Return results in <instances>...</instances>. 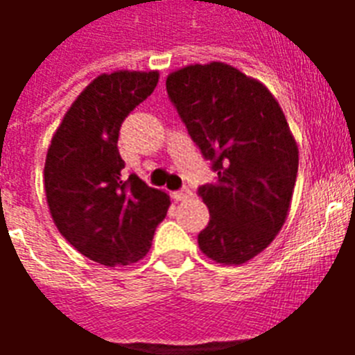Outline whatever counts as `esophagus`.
<instances>
[{
  "mask_svg": "<svg viewBox=\"0 0 355 355\" xmlns=\"http://www.w3.org/2000/svg\"><path fill=\"white\" fill-rule=\"evenodd\" d=\"M173 197H175V199H177V200L191 199V197H193V191L184 186V188H180V189H178V191H175V193H173Z\"/></svg>",
  "mask_w": 355,
  "mask_h": 355,
  "instance_id": "obj_1",
  "label": "esophagus"
}]
</instances>
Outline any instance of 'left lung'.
I'll return each instance as SVG.
<instances>
[{
  "mask_svg": "<svg viewBox=\"0 0 355 355\" xmlns=\"http://www.w3.org/2000/svg\"><path fill=\"white\" fill-rule=\"evenodd\" d=\"M167 96L211 169L197 193L210 210L199 247L217 263L241 265L270 245L286 223L298 147L272 94L223 62L171 73Z\"/></svg>",
  "mask_w": 355,
  "mask_h": 355,
  "instance_id": "obj_1",
  "label": "left lung"
}]
</instances>
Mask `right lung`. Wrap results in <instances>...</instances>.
Listing matches in <instances>:
<instances>
[{
	"instance_id": "add662e5",
	"label": "right lung",
	"mask_w": 355,
	"mask_h": 355,
	"mask_svg": "<svg viewBox=\"0 0 355 355\" xmlns=\"http://www.w3.org/2000/svg\"><path fill=\"white\" fill-rule=\"evenodd\" d=\"M158 85V71H116L86 86L47 149L44 186L58 232L83 256L114 267L149 252L169 197L127 175L121 123Z\"/></svg>"
}]
</instances>
